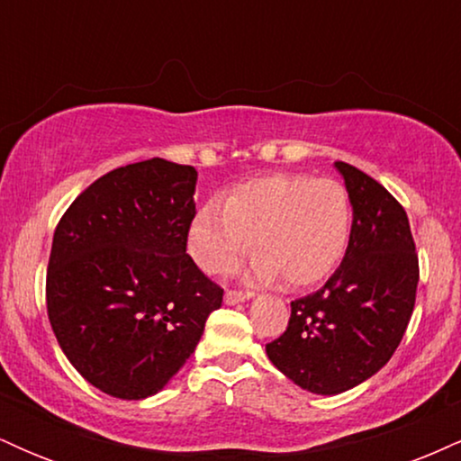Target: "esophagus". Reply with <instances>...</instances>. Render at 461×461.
Wrapping results in <instances>:
<instances>
[{
  "instance_id": "obj_1",
  "label": "esophagus",
  "mask_w": 461,
  "mask_h": 461,
  "mask_svg": "<svg viewBox=\"0 0 461 461\" xmlns=\"http://www.w3.org/2000/svg\"><path fill=\"white\" fill-rule=\"evenodd\" d=\"M253 297V293H242V290H227L225 293V303L227 305H234V303H240V301H247V299H251Z\"/></svg>"
}]
</instances>
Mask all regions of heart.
Segmentation results:
<instances>
[{
  "mask_svg": "<svg viewBox=\"0 0 461 461\" xmlns=\"http://www.w3.org/2000/svg\"><path fill=\"white\" fill-rule=\"evenodd\" d=\"M351 234V199L340 182L277 173L240 184L225 203H205L188 231L193 258L205 271L230 273L256 238V275L308 285L330 275Z\"/></svg>",
  "mask_w": 461,
  "mask_h": 461,
  "instance_id": "b5f03b06",
  "label": "heart"
}]
</instances>
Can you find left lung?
<instances>
[{
  "instance_id": "obj_1",
  "label": "left lung",
  "mask_w": 461,
  "mask_h": 461,
  "mask_svg": "<svg viewBox=\"0 0 461 461\" xmlns=\"http://www.w3.org/2000/svg\"><path fill=\"white\" fill-rule=\"evenodd\" d=\"M353 205L345 260L322 288L290 303L267 356L290 382L340 394L388 364L416 303L418 253L403 205L377 179L336 162Z\"/></svg>"
}]
</instances>
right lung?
<instances>
[{
  "instance_id": "add662e5",
  "label": "right lung",
  "mask_w": 461,
  "mask_h": 461,
  "mask_svg": "<svg viewBox=\"0 0 461 461\" xmlns=\"http://www.w3.org/2000/svg\"><path fill=\"white\" fill-rule=\"evenodd\" d=\"M197 171L151 158L105 173L51 242L47 314L76 370L116 399L156 394L194 353L223 288L186 253Z\"/></svg>"
}]
</instances>
